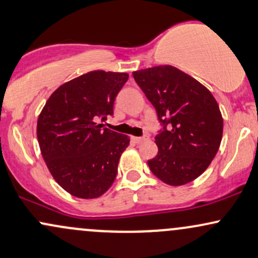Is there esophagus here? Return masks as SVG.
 Instances as JSON below:
<instances>
[{"label":"esophagus","instance_id":"1","mask_svg":"<svg viewBox=\"0 0 258 258\" xmlns=\"http://www.w3.org/2000/svg\"><path fill=\"white\" fill-rule=\"evenodd\" d=\"M132 140L135 142V144H141V142H144L146 140V138H138V136H133Z\"/></svg>","mask_w":258,"mask_h":258}]
</instances>
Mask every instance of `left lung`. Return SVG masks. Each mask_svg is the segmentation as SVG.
Masks as SVG:
<instances>
[{
	"label": "left lung",
	"mask_w": 258,
	"mask_h": 258,
	"mask_svg": "<svg viewBox=\"0 0 258 258\" xmlns=\"http://www.w3.org/2000/svg\"><path fill=\"white\" fill-rule=\"evenodd\" d=\"M156 108L163 129L156 136L158 153L151 171L170 186L192 182L208 169L219 151L223 119L207 87L170 65L133 72Z\"/></svg>",
	"instance_id": "8db88e82"
}]
</instances>
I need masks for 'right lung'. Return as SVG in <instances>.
Wrapping results in <instances>:
<instances>
[{
  "label": "right lung",
  "mask_w": 258,
  "mask_h": 258,
  "mask_svg": "<svg viewBox=\"0 0 258 258\" xmlns=\"http://www.w3.org/2000/svg\"><path fill=\"white\" fill-rule=\"evenodd\" d=\"M125 72L98 70L66 82L49 96L37 120L42 157L51 176L77 198L102 196L113 183L129 136L98 124L113 114Z\"/></svg>",
  "instance_id": "add662e5"
}]
</instances>
